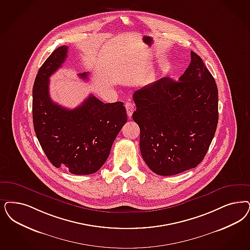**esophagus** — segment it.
Returning <instances> with one entry per match:
<instances>
[{
    "instance_id": "1",
    "label": "esophagus",
    "mask_w": 250,
    "mask_h": 250,
    "mask_svg": "<svg viewBox=\"0 0 250 250\" xmlns=\"http://www.w3.org/2000/svg\"><path fill=\"white\" fill-rule=\"evenodd\" d=\"M125 109H126L127 116H128L129 118H131V117H132V114H133V112H134V110H135L134 104H132V103H129V102L125 103Z\"/></svg>"
}]
</instances>
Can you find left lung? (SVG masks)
Wrapping results in <instances>:
<instances>
[{
  "mask_svg": "<svg viewBox=\"0 0 250 250\" xmlns=\"http://www.w3.org/2000/svg\"><path fill=\"white\" fill-rule=\"evenodd\" d=\"M178 79L163 78L138 89L133 120L140 129L139 146L148 168L173 175L197 167L215 134L218 88L215 80L194 52Z\"/></svg>",
  "mask_w": 250,
  "mask_h": 250,
  "instance_id": "1",
  "label": "left lung"
}]
</instances>
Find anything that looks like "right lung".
Instances as JSON below:
<instances>
[{
    "label": "right lung",
    "mask_w": 250,
    "mask_h": 250,
    "mask_svg": "<svg viewBox=\"0 0 250 250\" xmlns=\"http://www.w3.org/2000/svg\"><path fill=\"white\" fill-rule=\"evenodd\" d=\"M67 52V46L58 47L35 78V133L44 153L56 168L64 167L73 174H91L106 162L127 115L122 102L104 104L92 95L73 110L52 102L49 94L50 77L62 66ZM87 75L78 76L86 79Z\"/></svg>",
    "instance_id": "right-lung-1"
}]
</instances>
